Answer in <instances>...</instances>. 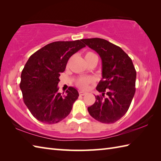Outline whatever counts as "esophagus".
I'll use <instances>...</instances> for the list:
<instances>
[{"label": "esophagus", "mask_w": 161, "mask_h": 161, "mask_svg": "<svg viewBox=\"0 0 161 161\" xmlns=\"http://www.w3.org/2000/svg\"><path fill=\"white\" fill-rule=\"evenodd\" d=\"M79 94L81 95V96H84V95H86L87 93H86V92H84V91H79Z\"/></svg>", "instance_id": "1"}]
</instances>
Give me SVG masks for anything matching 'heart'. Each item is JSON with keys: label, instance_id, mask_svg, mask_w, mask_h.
Wrapping results in <instances>:
<instances>
[{"label": "heart", "instance_id": "obj_1", "mask_svg": "<svg viewBox=\"0 0 161 161\" xmlns=\"http://www.w3.org/2000/svg\"><path fill=\"white\" fill-rule=\"evenodd\" d=\"M97 55L93 52H87L85 54V60L87 62L88 60H90L91 58L96 57ZM93 82V80L91 77H81L77 79L76 81V85L81 89H86L88 88V85Z\"/></svg>", "mask_w": 161, "mask_h": 161}]
</instances>
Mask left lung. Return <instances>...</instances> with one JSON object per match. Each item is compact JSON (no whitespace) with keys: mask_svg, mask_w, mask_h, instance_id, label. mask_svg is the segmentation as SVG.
<instances>
[{"mask_svg":"<svg viewBox=\"0 0 161 161\" xmlns=\"http://www.w3.org/2000/svg\"><path fill=\"white\" fill-rule=\"evenodd\" d=\"M100 56L102 79L96 90L95 103L88 107L89 114L96 120L111 124L125 115L136 92V71L132 60L121 47L108 41L92 38L81 39Z\"/></svg>","mask_w":161,"mask_h":161,"instance_id":"1","label":"left lung"}]
</instances>
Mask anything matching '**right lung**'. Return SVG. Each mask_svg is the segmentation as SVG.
Listing matches in <instances>:
<instances>
[{"instance_id": "right-lung-1", "label": "right lung", "mask_w": 161, "mask_h": 161, "mask_svg": "<svg viewBox=\"0 0 161 161\" xmlns=\"http://www.w3.org/2000/svg\"><path fill=\"white\" fill-rule=\"evenodd\" d=\"M85 46L81 40L55 42L30 57L20 75V88L24 103L37 120L55 124L70 113L78 91L70 86L61 95L57 84L69 58Z\"/></svg>"}]
</instances>
